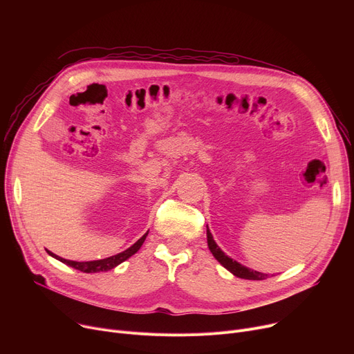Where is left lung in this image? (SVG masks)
<instances>
[{
  "instance_id": "obj_1",
  "label": "left lung",
  "mask_w": 354,
  "mask_h": 354,
  "mask_svg": "<svg viewBox=\"0 0 354 354\" xmlns=\"http://www.w3.org/2000/svg\"><path fill=\"white\" fill-rule=\"evenodd\" d=\"M207 238H208V247H209V251L212 252V255L218 259V263L221 266H224L228 271H231L235 277H239V278H244V280H266V278H268L270 275L268 274H263L259 271H254L251 268H247L244 266H241L238 261H235V259L230 258L224 251H222L216 243L212 238V234L209 232V228L207 225Z\"/></svg>"
}]
</instances>
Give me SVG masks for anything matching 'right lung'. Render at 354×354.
<instances>
[{
    "mask_svg": "<svg viewBox=\"0 0 354 354\" xmlns=\"http://www.w3.org/2000/svg\"><path fill=\"white\" fill-rule=\"evenodd\" d=\"M147 232H149V231H147ZM147 232H146L140 239H138L132 247L127 248L126 251H123V252H120V254H116V255H113V257L97 259V261L77 263V261H70V259H64V258H62V257H59V255H55V254H53V252H50V251H48V254H50L51 257H54L55 259H59V261L64 263L66 266H70V267H73L74 270H79V271H82V272H102V271H109V270H111V268L118 267V266L122 264L123 261H126V259L132 257L133 254H136V252L139 251V248L142 247V244L145 243V239H146V236H147Z\"/></svg>",
    "mask_w": 354,
    "mask_h": 354,
    "instance_id": "1",
    "label": "right lung"
}]
</instances>
